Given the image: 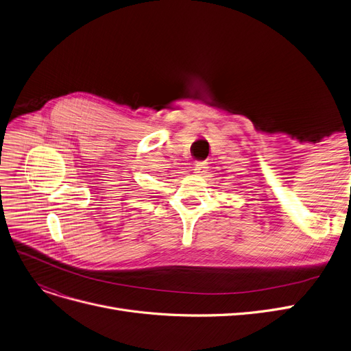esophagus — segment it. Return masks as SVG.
<instances>
[{"label": "esophagus", "mask_w": 351, "mask_h": 351, "mask_svg": "<svg viewBox=\"0 0 351 351\" xmlns=\"http://www.w3.org/2000/svg\"><path fill=\"white\" fill-rule=\"evenodd\" d=\"M207 171V162L206 161H197L194 164V173L195 174H204Z\"/></svg>", "instance_id": "34e87169"}]
</instances>
